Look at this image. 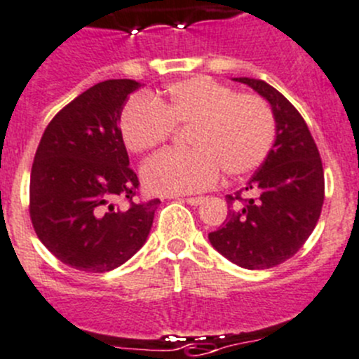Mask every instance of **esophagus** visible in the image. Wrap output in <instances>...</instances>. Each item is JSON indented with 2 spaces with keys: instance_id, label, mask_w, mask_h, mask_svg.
<instances>
[{
  "instance_id": "esophagus-1",
  "label": "esophagus",
  "mask_w": 359,
  "mask_h": 359,
  "mask_svg": "<svg viewBox=\"0 0 359 359\" xmlns=\"http://www.w3.org/2000/svg\"><path fill=\"white\" fill-rule=\"evenodd\" d=\"M184 202H187L189 205H200L203 202L202 196H189V198H184Z\"/></svg>"
}]
</instances>
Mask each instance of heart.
<instances>
[{"label": "heart", "mask_w": 359, "mask_h": 359, "mask_svg": "<svg viewBox=\"0 0 359 359\" xmlns=\"http://www.w3.org/2000/svg\"><path fill=\"white\" fill-rule=\"evenodd\" d=\"M173 126H189L191 149L157 154L142 170L145 186L163 195L209 189L221 170L230 179L255 172L276 140V116L266 99L207 76L173 83L163 99L133 97L118 116L120 136L134 154L163 145Z\"/></svg>", "instance_id": "heart-1"}]
</instances>
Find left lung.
I'll list each match as a JSON object with an SVG mask.
<instances>
[{
  "instance_id": "8db88e82",
  "label": "left lung",
  "mask_w": 359,
  "mask_h": 359,
  "mask_svg": "<svg viewBox=\"0 0 359 359\" xmlns=\"http://www.w3.org/2000/svg\"><path fill=\"white\" fill-rule=\"evenodd\" d=\"M269 100L276 116L271 154L244 189L226 195L229 216L209 241L246 269H269L294 257L319 221L324 170L310 129L292 104L266 81L237 78ZM254 195L244 199L242 191Z\"/></svg>"
}]
</instances>
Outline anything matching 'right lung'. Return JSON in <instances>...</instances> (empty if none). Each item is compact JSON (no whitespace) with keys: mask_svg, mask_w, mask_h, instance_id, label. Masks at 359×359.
Instances as JSON below:
<instances>
[{"mask_svg":"<svg viewBox=\"0 0 359 359\" xmlns=\"http://www.w3.org/2000/svg\"><path fill=\"white\" fill-rule=\"evenodd\" d=\"M133 79H108L83 92L49 122L29 177V217L60 262L104 273L145 244L159 198L134 202L140 180L129 168L118 116ZM116 199L130 203L120 208Z\"/></svg>","mask_w":359,"mask_h":359,"instance_id":"1","label":"right lung"}]
</instances>
